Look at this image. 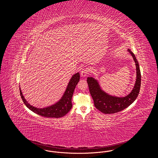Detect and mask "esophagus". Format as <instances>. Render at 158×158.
Listing matches in <instances>:
<instances>
[{
  "instance_id": "34e87169",
  "label": "esophagus",
  "mask_w": 158,
  "mask_h": 158,
  "mask_svg": "<svg viewBox=\"0 0 158 158\" xmlns=\"http://www.w3.org/2000/svg\"><path fill=\"white\" fill-rule=\"evenodd\" d=\"M88 70L87 69H83L81 71V76L83 77H85V76H86V75H88Z\"/></svg>"
}]
</instances>
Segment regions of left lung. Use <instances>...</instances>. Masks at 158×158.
Listing matches in <instances>:
<instances>
[{
    "mask_svg": "<svg viewBox=\"0 0 158 158\" xmlns=\"http://www.w3.org/2000/svg\"><path fill=\"white\" fill-rule=\"evenodd\" d=\"M128 51L135 62L136 79L133 89L126 96L121 97L110 95L101 88L97 79L94 77H88L87 78V82L94 105L102 113L113 114L120 112L131 105L139 94L141 85V73L139 64L135 55L130 49H128Z\"/></svg>",
    "mask_w": 158,
    "mask_h": 158,
    "instance_id": "left-lung-1",
    "label": "left lung"
}]
</instances>
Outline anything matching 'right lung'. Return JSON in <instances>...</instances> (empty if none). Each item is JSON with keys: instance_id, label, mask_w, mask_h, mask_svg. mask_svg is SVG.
<instances>
[{"instance_id": "obj_1", "label": "right lung", "mask_w": 158, "mask_h": 158, "mask_svg": "<svg viewBox=\"0 0 158 158\" xmlns=\"http://www.w3.org/2000/svg\"><path fill=\"white\" fill-rule=\"evenodd\" d=\"M80 79L79 73L77 72L72 76L68 83L66 89L60 99L54 104L44 108H37L31 105L23 95L19 86L21 97L24 104L31 111L38 115L48 118H60L64 116L72 107V98L76 85Z\"/></svg>"}]
</instances>
